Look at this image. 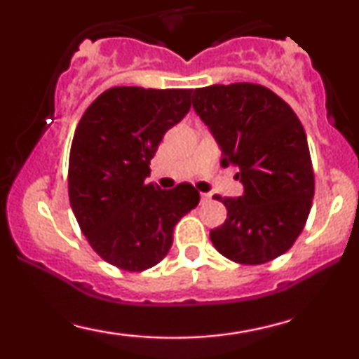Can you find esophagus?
I'll return each instance as SVG.
<instances>
[{
    "label": "esophagus",
    "instance_id": "1",
    "mask_svg": "<svg viewBox=\"0 0 359 359\" xmlns=\"http://www.w3.org/2000/svg\"><path fill=\"white\" fill-rule=\"evenodd\" d=\"M209 199H211V194H205V192L201 194V203H205V201Z\"/></svg>",
    "mask_w": 359,
    "mask_h": 359
}]
</instances>
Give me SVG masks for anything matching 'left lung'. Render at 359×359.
<instances>
[{"instance_id": "left-lung-1", "label": "left lung", "mask_w": 359, "mask_h": 359, "mask_svg": "<svg viewBox=\"0 0 359 359\" xmlns=\"http://www.w3.org/2000/svg\"><path fill=\"white\" fill-rule=\"evenodd\" d=\"M192 106L221 148V165L238 167L240 197H216L228 217L211 229L222 257L259 265L290 250L311 212L314 172L307 137L282 97L258 84L194 90Z\"/></svg>"}]
</instances>
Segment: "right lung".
<instances>
[{
	"mask_svg": "<svg viewBox=\"0 0 359 359\" xmlns=\"http://www.w3.org/2000/svg\"><path fill=\"white\" fill-rule=\"evenodd\" d=\"M192 89L119 86L82 114L69 156V199L89 245L104 262L143 271L162 262L180 217L199 204L191 184H147L163 135L191 109Z\"/></svg>",
	"mask_w": 359,
	"mask_h": 359,
	"instance_id": "1",
	"label": "right lung"
}]
</instances>
